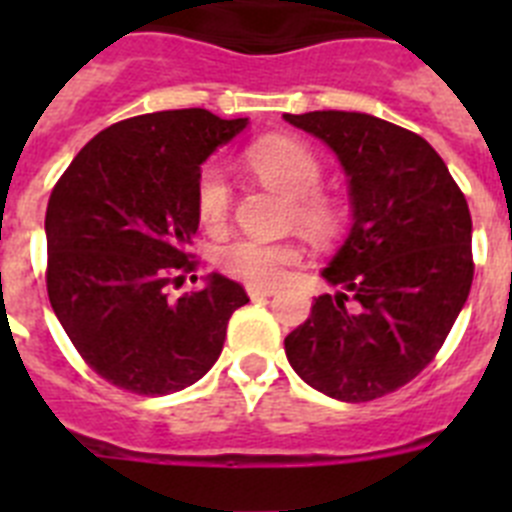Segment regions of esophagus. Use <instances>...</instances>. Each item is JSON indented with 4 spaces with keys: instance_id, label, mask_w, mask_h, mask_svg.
Returning <instances> with one entry per match:
<instances>
[{
    "instance_id": "1",
    "label": "esophagus",
    "mask_w": 512,
    "mask_h": 512,
    "mask_svg": "<svg viewBox=\"0 0 512 512\" xmlns=\"http://www.w3.org/2000/svg\"><path fill=\"white\" fill-rule=\"evenodd\" d=\"M246 292L251 300H264V297H271L277 289L274 287H261V284H246Z\"/></svg>"
}]
</instances>
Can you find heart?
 <instances>
[{
  "label": "heart",
  "instance_id": "1",
  "mask_svg": "<svg viewBox=\"0 0 512 512\" xmlns=\"http://www.w3.org/2000/svg\"><path fill=\"white\" fill-rule=\"evenodd\" d=\"M243 164L261 182L289 197L287 220L312 238H330L343 220L341 205L320 192L323 164L307 143L287 135H269L246 148ZM197 215L207 230H220L230 215V184L223 169L207 164L197 176ZM217 269L248 284L271 287L302 264V248L289 241L235 238L215 251Z\"/></svg>",
  "mask_w": 512,
  "mask_h": 512
}]
</instances>
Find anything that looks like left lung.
Here are the masks:
<instances>
[{
	"label": "left lung",
	"mask_w": 512,
	"mask_h": 512,
	"mask_svg": "<svg viewBox=\"0 0 512 512\" xmlns=\"http://www.w3.org/2000/svg\"><path fill=\"white\" fill-rule=\"evenodd\" d=\"M284 120L336 153L351 230L320 274L338 287L284 338L310 387L341 402L400 390L431 364L472 287V215L428 140L364 112Z\"/></svg>",
	"instance_id": "1"
}]
</instances>
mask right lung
Returning <instances> with one entry per match:
<instances>
[{"label": "right lung", "mask_w": 512, "mask_h": 512, "mask_svg": "<svg viewBox=\"0 0 512 512\" xmlns=\"http://www.w3.org/2000/svg\"><path fill=\"white\" fill-rule=\"evenodd\" d=\"M248 117L166 110L94 135L45 210L48 300L81 359L135 395H171L205 377L246 289L223 274L169 300L194 269L197 176ZM197 279V277H194Z\"/></svg>", "instance_id": "1"}]
</instances>
